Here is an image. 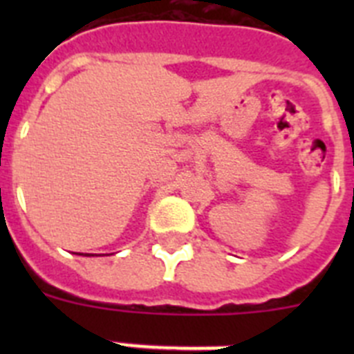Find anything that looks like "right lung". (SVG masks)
<instances>
[{"instance_id": "obj_1", "label": "right lung", "mask_w": 354, "mask_h": 354, "mask_svg": "<svg viewBox=\"0 0 354 354\" xmlns=\"http://www.w3.org/2000/svg\"><path fill=\"white\" fill-rule=\"evenodd\" d=\"M80 255H81V253H80ZM86 257H88V255H86Z\"/></svg>"}]
</instances>
